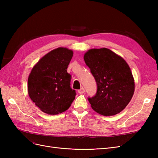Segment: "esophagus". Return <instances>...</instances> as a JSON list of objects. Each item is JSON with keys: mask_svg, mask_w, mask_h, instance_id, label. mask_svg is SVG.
Here are the masks:
<instances>
[{"mask_svg": "<svg viewBox=\"0 0 158 158\" xmlns=\"http://www.w3.org/2000/svg\"><path fill=\"white\" fill-rule=\"evenodd\" d=\"M78 92L80 94H84L85 92V89L84 88H81L80 89L78 90Z\"/></svg>", "mask_w": 158, "mask_h": 158, "instance_id": "esophagus-1", "label": "esophagus"}]
</instances>
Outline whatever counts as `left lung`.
Returning <instances> with one entry per match:
<instances>
[{"label":"left lung","mask_w":158,"mask_h":158,"mask_svg":"<svg viewBox=\"0 0 158 158\" xmlns=\"http://www.w3.org/2000/svg\"><path fill=\"white\" fill-rule=\"evenodd\" d=\"M84 59L98 86L94 96L88 98L92 108L104 116L122 111L135 92V80L127 62L107 48L89 49Z\"/></svg>","instance_id":"1"}]
</instances>
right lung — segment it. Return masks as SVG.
<instances>
[{
    "label": "right lung",
    "instance_id": "1",
    "mask_svg": "<svg viewBox=\"0 0 158 158\" xmlns=\"http://www.w3.org/2000/svg\"><path fill=\"white\" fill-rule=\"evenodd\" d=\"M73 51L59 47L50 51L33 66L27 80L29 96L41 111L57 114L66 111L76 96L70 87L68 66Z\"/></svg>",
    "mask_w": 158,
    "mask_h": 158
}]
</instances>
